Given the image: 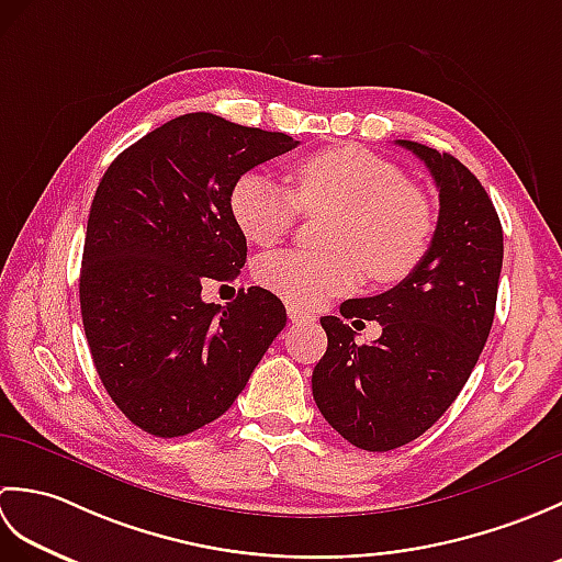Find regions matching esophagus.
<instances>
[{"label": "esophagus", "instance_id": "34e87169", "mask_svg": "<svg viewBox=\"0 0 562 562\" xmlns=\"http://www.w3.org/2000/svg\"><path fill=\"white\" fill-rule=\"evenodd\" d=\"M288 316H290L292 324H314V321H316L314 314H308V312H304V308L294 306V304L288 306Z\"/></svg>", "mask_w": 562, "mask_h": 562}]
</instances>
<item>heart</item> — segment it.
<instances>
[{
  "label": "heart",
  "mask_w": 562,
  "mask_h": 562,
  "mask_svg": "<svg viewBox=\"0 0 562 562\" xmlns=\"http://www.w3.org/2000/svg\"><path fill=\"white\" fill-rule=\"evenodd\" d=\"M229 210L238 232L258 246L282 241L300 210L330 212L324 232L330 250H274L256 266L262 288L296 306H318L350 292L364 270L376 282L408 278L432 236L427 202L405 183L398 166L352 145L296 161L292 190L266 171H244L232 183Z\"/></svg>",
  "instance_id": "1"
}]
</instances>
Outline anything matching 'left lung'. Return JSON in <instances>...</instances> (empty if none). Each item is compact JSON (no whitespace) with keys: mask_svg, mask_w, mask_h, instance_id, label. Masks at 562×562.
Returning a JSON list of instances; mask_svg holds the SVG:
<instances>
[{"mask_svg":"<svg viewBox=\"0 0 562 562\" xmlns=\"http://www.w3.org/2000/svg\"><path fill=\"white\" fill-rule=\"evenodd\" d=\"M396 142L437 183L432 244L396 288L340 304L344 317L379 319V341L360 346L344 317L321 318L328 350L312 376L321 415L367 451L408 445L457 401L493 328L503 270V224L479 178L451 154Z\"/></svg>","mask_w":562,"mask_h":562,"instance_id":"1","label":"left lung"}]
</instances>
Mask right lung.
Here are the masks:
<instances>
[{"mask_svg": "<svg viewBox=\"0 0 562 562\" xmlns=\"http://www.w3.org/2000/svg\"><path fill=\"white\" fill-rule=\"evenodd\" d=\"M296 145L188 113L103 173L83 241L81 321L101 384L145 432L183 437L217 420L288 324L268 290H238L220 306L202 302V284L232 282L246 262L232 183Z\"/></svg>", "mask_w": 562, "mask_h": 562, "instance_id": "add662e5", "label": "right lung"}]
</instances>
